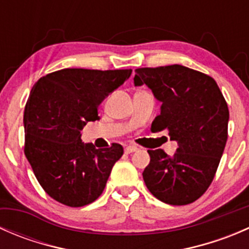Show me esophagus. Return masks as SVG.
Here are the masks:
<instances>
[{
  "mask_svg": "<svg viewBox=\"0 0 249 249\" xmlns=\"http://www.w3.org/2000/svg\"><path fill=\"white\" fill-rule=\"evenodd\" d=\"M137 149H139V148H137L136 145H134V144H129V145H126V147H125V153H126V154H130V153L136 152Z\"/></svg>",
  "mask_w": 249,
  "mask_h": 249,
  "instance_id": "1",
  "label": "esophagus"
}]
</instances>
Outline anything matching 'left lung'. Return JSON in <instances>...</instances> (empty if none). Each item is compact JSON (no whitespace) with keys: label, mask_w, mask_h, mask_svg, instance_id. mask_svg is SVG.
<instances>
[{"label":"left lung","mask_w":249,"mask_h":249,"mask_svg":"<svg viewBox=\"0 0 249 249\" xmlns=\"http://www.w3.org/2000/svg\"><path fill=\"white\" fill-rule=\"evenodd\" d=\"M135 72V85L145 84L162 104L152 132L167 130L178 143L172 157L162 149L148 150L150 162L142 173L145 185L169 205L194 202L212 183L227 144V101L212 77L182 65Z\"/></svg>","instance_id":"obj_1"}]
</instances>
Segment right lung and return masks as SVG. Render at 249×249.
<instances>
[{"label":"right lung","mask_w":249,"mask_h":249,"mask_svg":"<svg viewBox=\"0 0 249 249\" xmlns=\"http://www.w3.org/2000/svg\"><path fill=\"white\" fill-rule=\"evenodd\" d=\"M132 70L64 69L39 78L24 112V153L44 192L62 205L82 207L104 192L124 149L118 143L96 149L80 140L100 104Z\"/></svg>","instance_id":"1"}]
</instances>
